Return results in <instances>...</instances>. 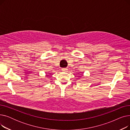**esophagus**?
I'll return each instance as SVG.
<instances>
[{
    "label": "esophagus",
    "instance_id": "1",
    "mask_svg": "<svg viewBox=\"0 0 130 130\" xmlns=\"http://www.w3.org/2000/svg\"><path fill=\"white\" fill-rule=\"evenodd\" d=\"M61 70H62L63 71H67L68 70H67V68H63V69H61Z\"/></svg>",
    "mask_w": 130,
    "mask_h": 130
}]
</instances>
